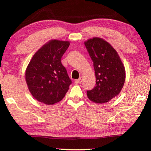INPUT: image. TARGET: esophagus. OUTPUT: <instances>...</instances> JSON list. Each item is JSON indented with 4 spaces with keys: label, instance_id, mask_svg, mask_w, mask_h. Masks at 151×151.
<instances>
[{
    "label": "esophagus",
    "instance_id": "34e87169",
    "mask_svg": "<svg viewBox=\"0 0 151 151\" xmlns=\"http://www.w3.org/2000/svg\"><path fill=\"white\" fill-rule=\"evenodd\" d=\"M82 81H83V76H81L80 78H79L78 79H77V80H76V81H75V83L76 84H79V83H81Z\"/></svg>",
    "mask_w": 151,
    "mask_h": 151
}]
</instances>
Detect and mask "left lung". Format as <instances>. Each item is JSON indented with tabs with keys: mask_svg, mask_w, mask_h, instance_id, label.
I'll return each instance as SVG.
<instances>
[{
	"mask_svg": "<svg viewBox=\"0 0 151 151\" xmlns=\"http://www.w3.org/2000/svg\"><path fill=\"white\" fill-rule=\"evenodd\" d=\"M93 62L96 86L87 91L89 100L103 104L119 95L123 87L126 72L118 52L105 40L93 37L85 42Z\"/></svg>",
	"mask_w": 151,
	"mask_h": 151,
	"instance_id": "1",
	"label": "left lung"
}]
</instances>
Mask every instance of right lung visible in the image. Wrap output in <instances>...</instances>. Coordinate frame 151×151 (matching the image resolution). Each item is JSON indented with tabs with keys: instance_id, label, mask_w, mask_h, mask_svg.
<instances>
[{
	"instance_id": "1",
	"label": "right lung",
	"mask_w": 151,
	"mask_h": 151,
	"mask_svg": "<svg viewBox=\"0 0 151 151\" xmlns=\"http://www.w3.org/2000/svg\"><path fill=\"white\" fill-rule=\"evenodd\" d=\"M69 41L50 40L33 55L25 70V80L36 100L50 105L65 97L71 84L61 58Z\"/></svg>"
}]
</instances>
